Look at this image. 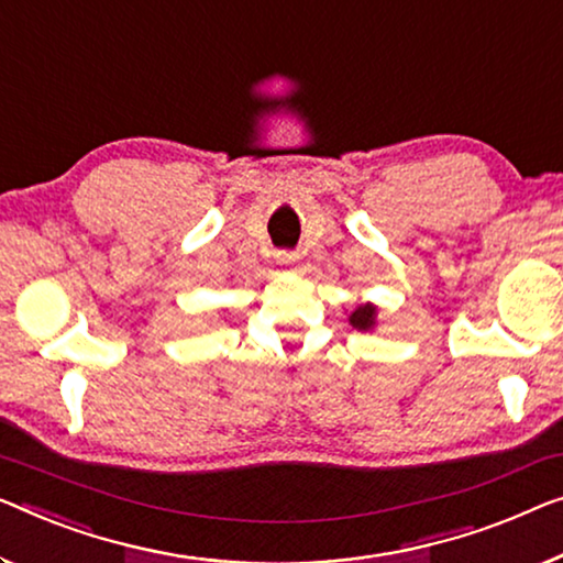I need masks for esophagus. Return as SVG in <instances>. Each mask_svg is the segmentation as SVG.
I'll list each match as a JSON object with an SVG mask.
<instances>
[{"instance_id": "1", "label": "esophagus", "mask_w": 563, "mask_h": 563, "mask_svg": "<svg viewBox=\"0 0 563 563\" xmlns=\"http://www.w3.org/2000/svg\"><path fill=\"white\" fill-rule=\"evenodd\" d=\"M275 260H278V265L290 267V265L298 263V253H290V250H283V253L275 255Z\"/></svg>"}]
</instances>
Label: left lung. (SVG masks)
I'll list each match as a JSON object with an SVG mask.
<instances>
[{
	"label": "left lung",
	"mask_w": 563,
	"mask_h": 563,
	"mask_svg": "<svg viewBox=\"0 0 563 563\" xmlns=\"http://www.w3.org/2000/svg\"><path fill=\"white\" fill-rule=\"evenodd\" d=\"M349 323L358 331H372L376 325V306H372V303L356 306L354 313L349 316Z\"/></svg>",
	"instance_id": "1"
}]
</instances>
